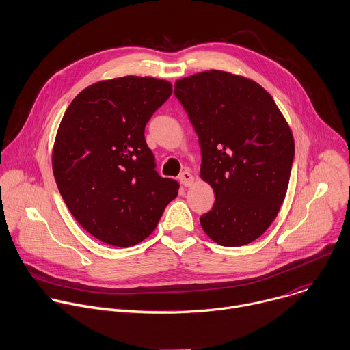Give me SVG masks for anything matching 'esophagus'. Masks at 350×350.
<instances>
[{
    "mask_svg": "<svg viewBox=\"0 0 350 350\" xmlns=\"http://www.w3.org/2000/svg\"><path fill=\"white\" fill-rule=\"evenodd\" d=\"M178 180H180V183L184 185V187H191L192 184H193V176L191 174V172H188V170H185V172H183L180 176H178Z\"/></svg>",
    "mask_w": 350,
    "mask_h": 350,
    "instance_id": "34e87169",
    "label": "esophagus"
}]
</instances>
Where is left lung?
I'll return each instance as SVG.
<instances>
[{
  "label": "left lung",
  "mask_w": 350,
  "mask_h": 350,
  "mask_svg": "<svg viewBox=\"0 0 350 350\" xmlns=\"http://www.w3.org/2000/svg\"><path fill=\"white\" fill-rule=\"evenodd\" d=\"M174 94L199 136L200 178L215 195L203 230L226 247L256 241L288 188L295 147L282 111L260 83L221 70L177 79Z\"/></svg>",
  "instance_id": "8db88e82"
}]
</instances>
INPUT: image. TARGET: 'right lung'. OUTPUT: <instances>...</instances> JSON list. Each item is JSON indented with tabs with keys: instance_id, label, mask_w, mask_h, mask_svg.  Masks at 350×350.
<instances>
[{
	"instance_id": "right-lung-1",
	"label": "right lung",
	"mask_w": 350,
	"mask_h": 350,
	"mask_svg": "<svg viewBox=\"0 0 350 350\" xmlns=\"http://www.w3.org/2000/svg\"><path fill=\"white\" fill-rule=\"evenodd\" d=\"M169 81L126 75L79 92L66 109L53 150L64 203L96 239L129 247L148 238L178 183L155 172L144 128L170 97Z\"/></svg>"
}]
</instances>
